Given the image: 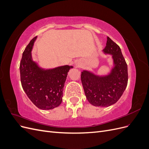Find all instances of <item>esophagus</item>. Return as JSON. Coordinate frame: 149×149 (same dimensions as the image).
I'll return each instance as SVG.
<instances>
[{"label": "esophagus", "instance_id": "esophagus-1", "mask_svg": "<svg viewBox=\"0 0 149 149\" xmlns=\"http://www.w3.org/2000/svg\"><path fill=\"white\" fill-rule=\"evenodd\" d=\"M77 66L79 67V64H77Z\"/></svg>", "mask_w": 149, "mask_h": 149}]
</instances>
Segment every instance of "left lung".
Returning <instances> with one entry per match:
<instances>
[{
	"label": "left lung",
	"mask_w": 149,
	"mask_h": 149,
	"mask_svg": "<svg viewBox=\"0 0 149 149\" xmlns=\"http://www.w3.org/2000/svg\"><path fill=\"white\" fill-rule=\"evenodd\" d=\"M111 55L112 65L107 74H99L83 70L81 79L86 97L94 106L108 107L118 101L127 87V65L120 47L109 38L102 51Z\"/></svg>",
	"instance_id": "1"
}]
</instances>
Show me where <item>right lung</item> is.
Segmentation results:
<instances>
[{"label":"right lung","instance_id":"obj_1","mask_svg":"<svg viewBox=\"0 0 149 149\" xmlns=\"http://www.w3.org/2000/svg\"><path fill=\"white\" fill-rule=\"evenodd\" d=\"M31 40L22 54L20 65L22 88L30 101L42 110L54 109L62 102L63 91L68 73L73 66L64 65L45 69L32 58L34 43Z\"/></svg>","mask_w":149,"mask_h":149}]
</instances>
